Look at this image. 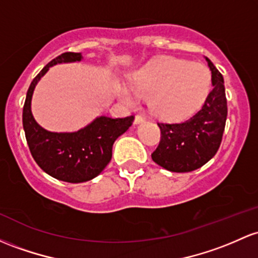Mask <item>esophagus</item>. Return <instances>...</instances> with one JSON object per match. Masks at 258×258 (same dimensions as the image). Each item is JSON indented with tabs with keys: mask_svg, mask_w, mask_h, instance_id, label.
<instances>
[{
	"mask_svg": "<svg viewBox=\"0 0 258 258\" xmlns=\"http://www.w3.org/2000/svg\"><path fill=\"white\" fill-rule=\"evenodd\" d=\"M144 117H142V116H140V115H137L135 117V124H141V123H143L144 122Z\"/></svg>",
	"mask_w": 258,
	"mask_h": 258,
	"instance_id": "1",
	"label": "esophagus"
}]
</instances>
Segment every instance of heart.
Listing matches in <instances>:
<instances>
[{
    "label": "heart",
    "mask_w": 258,
    "mask_h": 258,
    "mask_svg": "<svg viewBox=\"0 0 258 258\" xmlns=\"http://www.w3.org/2000/svg\"><path fill=\"white\" fill-rule=\"evenodd\" d=\"M211 84V72L203 63L166 56L138 70L131 79V87L118 82L116 92L130 106L136 105L140 98H149L153 114L176 120L202 105Z\"/></svg>",
    "instance_id": "obj_1"
}]
</instances>
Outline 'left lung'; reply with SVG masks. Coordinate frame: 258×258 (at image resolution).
<instances>
[{
	"mask_svg": "<svg viewBox=\"0 0 258 258\" xmlns=\"http://www.w3.org/2000/svg\"><path fill=\"white\" fill-rule=\"evenodd\" d=\"M212 90L205 104L182 122L158 123L161 140L153 152V161L172 172H188L205 165L216 155L222 143L228 106L224 78L208 57Z\"/></svg>",
	"mask_w": 258,
	"mask_h": 258,
	"instance_id": "left-lung-1",
	"label": "left lung"
}]
</instances>
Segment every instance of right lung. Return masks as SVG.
Listing matches in <instances>:
<instances>
[{"instance_id": "add662e5", "label": "right lung", "mask_w": 258, "mask_h": 258, "mask_svg": "<svg viewBox=\"0 0 258 258\" xmlns=\"http://www.w3.org/2000/svg\"><path fill=\"white\" fill-rule=\"evenodd\" d=\"M83 60L81 52L61 53L33 79L23 106V128L34 160L50 176L64 182H86L97 177L112 157L114 142L131 127L134 116L112 118L101 115L76 132H51L32 114L34 89L50 67Z\"/></svg>"}]
</instances>
